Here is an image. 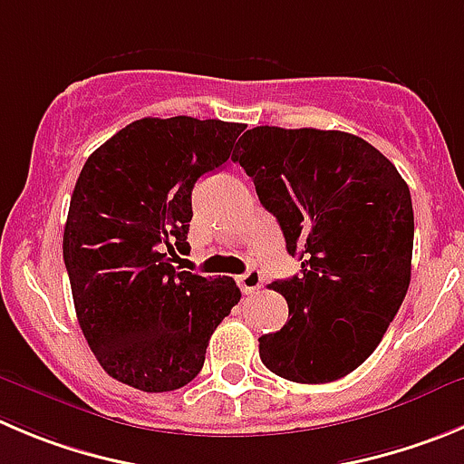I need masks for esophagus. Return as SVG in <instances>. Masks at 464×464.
<instances>
[{
	"instance_id": "obj_1",
	"label": "esophagus",
	"mask_w": 464,
	"mask_h": 464,
	"mask_svg": "<svg viewBox=\"0 0 464 464\" xmlns=\"http://www.w3.org/2000/svg\"><path fill=\"white\" fill-rule=\"evenodd\" d=\"M237 285L242 288V293H256L263 285V275L258 270L245 272V275L237 276Z\"/></svg>"
}]
</instances>
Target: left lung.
Segmentation results:
<instances>
[{
  "mask_svg": "<svg viewBox=\"0 0 464 464\" xmlns=\"http://www.w3.org/2000/svg\"><path fill=\"white\" fill-rule=\"evenodd\" d=\"M237 144L233 162L302 261L300 276L272 281L288 320L258 339L261 362L293 382H334L371 357L408 293V183L369 141L341 130L258 125Z\"/></svg>",
  "mask_w": 464,
  "mask_h": 464,
  "instance_id": "1",
  "label": "left lung"
}]
</instances>
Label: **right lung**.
Segmentation results:
<instances>
[{
    "instance_id": "1",
    "label": "right lung",
    "mask_w": 464,
    "mask_h": 464,
    "mask_svg": "<svg viewBox=\"0 0 464 464\" xmlns=\"http://www.w3.org/2000/svg\"><path fill=\"white\" fill-rule=\"evenodd\" d=\"M242 123L140 119L89 155L63 228V263L82 334L107 375L149 393L203 369L208 341L240 302L231 276L179 272L192 189L231 158Z\"/></svg>"
}]
</instances>
